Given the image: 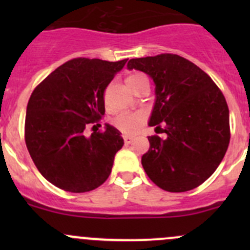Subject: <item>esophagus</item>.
<instances>
[{"mask_svg":"<svg viewBox=\"0 0 250 250\" xmlns=\"http://www.w3.org/2000/svg\"><path fill=\"white\" fill-rule=\"evenodd\" d=\"M123 139H125V145H129V144L133 143V140H134V138L127 137V135H125V137H123Z\"/></svg>","mask_w":250,"mask_h":250,"instance_id":"34e87169","label":"esophagus"}]
</instances>
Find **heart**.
<instances>
[{"label": "heart", "instance_id": "1", "mask_svg": "<svg viewBox=\"0 0 250 250\" xmlns=\"http://www.w3.org/2000/svg\"><path fill=\"white\" fill-rule=\"evenodd\" d=\"M125 84L133 93H135L144 84H147V80L144 75L135 72L125 77ZM143 125L144 116L141 113H120L113 120V125L125 135L137 134Z\"/></svg>", "mask_w": 250, "mask_h": 250}]
</instances>
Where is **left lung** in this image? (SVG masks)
<instances>
[{
  "label": "left lung",
  "mask_w": 250,
  "mask_h": 250,
  "mask_svg": "<svg viewBox=\"0 0 250 250\" xmlns=\"http://www.w3.org/2000/svg\"><path fill=\"white\" fill-rule=\"evenodd\" d=\"M127 66L155 82L156 102L148 125L167 134L165 139L148 137L150 148L141 157L144 170L162 190L196 188L215 172L229 147L225 97L203 70L180 55L137 58Z\"/></svg>",
  "instance_id": "obj_1"
}]
</instances>
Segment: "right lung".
<instances>
[{
  "instance_id": "right-lung-1",
  "label": "right lung",
  "mask_w": 250,
  "mask_h": 250,
  "mask_svg": "<svg viewBox=\"0 0 250 250\" xmlns=\"http://www.w3.org/2000/svg\"><path fill=\"white\" fill-rule=\"evenodd\" d=\"M127 59L76 58L60 65L34 89L26 107L25 143L40 173L57 188L81 193L109 178L123 146L121 132L106 125L87 138L85 125L105 113L104 93Z\"/></svg>"
}]
</instances>
